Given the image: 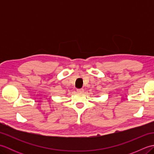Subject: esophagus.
<instances>
[{"label": "esophagus", "instance_id": "esophagus-1", "mask_svg": "<svg viewBox=\"0 0 154 154\" xmlns=\"http://www.w3.org/2000/svg\"><path fill=\"white\" fill-rule=\"evenodd\" d=\"M77 91L78 93H83L84 91V89H77Z\"/></svg>", "mask_w": 154, "mask_h": 154}]
</instances>
